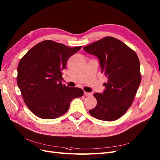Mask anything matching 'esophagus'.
<instances>
[{"label":"esophagus","instance_id":"34e87169","mask_svg":"<svg viewBox=\"0 0 160 160\" xmlns=\"http://www.w3.org/2000/svg\"><path fill=\"white\" fill-rule=\"evenodd\" d=\"M84 95L87 96V97H90V96L92 95L91 92H84Z\"/></svg>","mask_w":160,"mask_h":160}]
</instances>
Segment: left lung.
Returning a JSON list of instances; mask_svg holds the SVG:
<instances>
[{"mask_svg": "<svg viewBox=\"0 0 160 160\" xmlns=\"http://www.w3.org/2000/svg\"><path fill=\"white\" fill-rule=\"evenodd\" d=\"M83 49L97 57L102 73L108 78L102 93L94 94L97 104L89 113L100 120H116L131 106L141 82L138 56L125 43L112 37L103 38Z\"/></svg>", "mask_w": 160, "mask_h": 160, "instance_id": "8db88e82", "label": "left lung"}]
</instances>
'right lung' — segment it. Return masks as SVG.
<instances>
[{
  "label": "right lung",
  "mask_w": 160,
  "mask_h": 160,
  "mask_svg": "<svg viewBox=\"0 0 160 160\" xmlns=\"http://www.w3.org/2000/svg\"><path fill=\"white\" fill-rule=\"evenodd\" d=\"M82 47H68L44 41L31 48L19 62L17 84L25 104L35 116L52 119L64 114L73 99L84 94L81 88L62 84V71L68 59Z\"/></svg>",
  "instance_id": "add662e5"
}]
</instances>
